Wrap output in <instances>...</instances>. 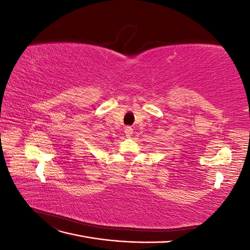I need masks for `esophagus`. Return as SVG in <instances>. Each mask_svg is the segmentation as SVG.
<instances>
[{
  "mask_svg": "<svg viewBox=\"0 0 250 250\" xmlns=\"http://www.w3.org/2000/svg\"><path fill=\"white\" fill-rule=\"evenodd\" d=\"M132 133H133L132 127H130V126H127V127H125V134H126V137L130 138L131 135H132Z\"/></svg>",
  "mask_w": 250,
  "mask_h": 250,
  "instance_id": "34e87169",
  "label": "esophagus"
}]
</instances>
